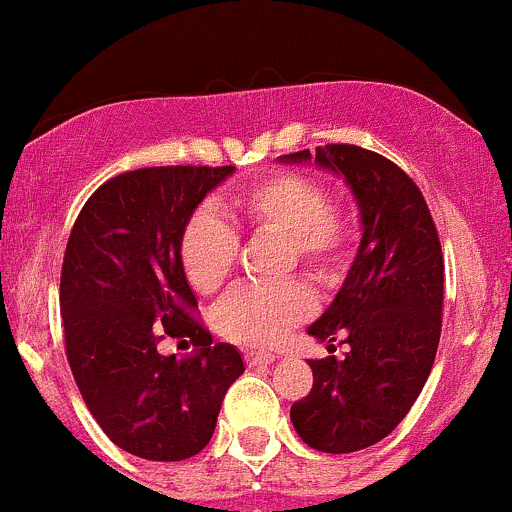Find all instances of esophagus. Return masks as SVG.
<instances>
[{
  "instance_id": "obj_1",
  "label": "esophagus",
  "mask_w": 512,
  "mask_h": 512,
  "mask_svg": "<svg viewBox=\"0 0 512 512\" xmlns=\"http://www.w3.org/2000/svg\"><path fill=\"white\" fill-rule=\"evenodd\" d=\"M276 353H258V351H246L244 361L246 366H266V363L276 361Z\"/></svg>"
}]
</instances>
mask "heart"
I'll list each match as a JSON object with an SVG mask.
<instances>
[{
    "label": "heart",
    "instance_id": "1",
    "mask_svg": "<svg viewBox=\"0 0 512 512\" xmlns=\"http://www.w3.org/2000/svg\"><path fill=\"white\" fill-rule=\"evenodd\" d=\"M229 226L199 214L181 234L179 256L191 288L214 296L231 278L244 229L286 239V266H301L313 281L333 286L346 276L356 254V214L333 204L323 179L301 171H278L231 196L224 206ZM311 291L298 281L241 286L221 303L219 326L229 341L249 348L281 343L291 328L313 313Z\"/></svg>",
    "mask_w": 512,
    "mask_h": 512
}]
</instances>
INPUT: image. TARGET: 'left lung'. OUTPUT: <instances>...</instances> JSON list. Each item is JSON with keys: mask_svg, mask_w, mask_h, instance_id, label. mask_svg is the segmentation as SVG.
Returning <instances> with one entry per match:
<instances>
[{"mask_svg": "<svg viewBox=\"0 0 512 512\" xmlns=\"http://www.w3.org/2000/svg\"><path fill=\"white\" fill-rule=\"evenodd\" d=\"M308 161L303 149L283 156ZM316 161L346 179L363 239L346 283L308 336L346 343L343 358H311L313 388L291 406L301 440L353 453L386 438L426 386L443 326V249L416 181L356 144H326Z\"/></svg>", "mask_w": 512, "mask_h": 512, "instance_id": "obj_1", "label": "left lung"}]
</instances>
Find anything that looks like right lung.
I'll use <instances>...</instances> for the list:
<instances>
[{
    "mask_svg": "<svg viewBox=\"0 0 512 512\" xmlns=\"http://www.w3.org/2000/svg\"><path fill=\"white\" fill-rule=\"evenodd\" d=\"M234 166H149L101 184L69 234L59 283L64 346L86 408L111 443L146 460L201 453L241 353L211 343L179 244L196 206ZM196 345L176 362L160 343Z\"/></svg>",
    "mask_w": 512,
    "mask_h": 512,
    "instance_id": "right-lung-1",
    "label": "right lung"
}]
</instances>
